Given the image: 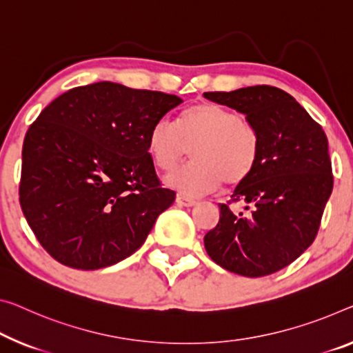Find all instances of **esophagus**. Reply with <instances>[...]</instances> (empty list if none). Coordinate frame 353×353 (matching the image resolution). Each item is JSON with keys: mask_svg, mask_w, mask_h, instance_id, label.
Masks as SVG:
<instances>
[{"mask_svg": "<svg viewBox=\"0 0 353 353\" xmlns=\"http://www.w3.org/2000/svg\"><path fill=\"white\" fill-rule=\"evenodd\" d=\"M176 203L180 205V207H194L195 203H197V200H194L191 197H186V195H176Z\"/></svg>", "mask_w": 353, "mask_h": 353, "instance_id": "esophagus-1", "label": "esophagus"}]
</instances>
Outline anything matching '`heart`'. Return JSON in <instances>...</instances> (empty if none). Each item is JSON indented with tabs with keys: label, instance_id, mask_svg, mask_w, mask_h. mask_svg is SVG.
I'll return each mask as SVG.
<instances>
[{
	"label": "heart",
	"instance_id": "obj_1",
	"mask_svg": "<svg viewBox=\"0 0 353 353\" xmlns=\"http://www.w3.org/2000/svg\"><path fill=\"white\" fill-rule=\"evenodd\" d=\"M257 128L232 108L199 102L180 113L173 124L156 121L146 137V150L156 169H175L188 150L192 161L167 176V183L186 197H197L225 181H246L260 158Z\"/></svg>",
	"mask_w": 353,
	"mask_h": 353
}]
</instances>
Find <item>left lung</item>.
Wrapping results in <instances>:
<instances>
[{
	"label": "left lung",
	"mask_w": 353,
	"mask_h": 353,
	"mask_svg": "<svg viewBox=\"0 0 353 353\" xmlns=\"http://www.w3.org/2000/svg\"><path fill=\"white\" fill-rule=\"evenodd\" d=\"M207 99L245 113L260 134L256 170L221 203L219 222L205 235V249L227 271L260 278L285 268L316 240L333 191L332 161L323 129L285 91L268 85ZM243 203L246 214H233Z\"/></svg>",
	"instance_id": "1"
}]
</instances>
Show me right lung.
Here are the masks:
<instances>
[{
  "instance_id": "1",
  "label": "right lung",
  "mask_w": 353,
  "mask_h": 353,
  "mask_svg": "<svg viewBox=\"0 0 353 353\" xmlns=\"http://www.w3.org/2000/svg\"><path fill=\"white\" fill-rule=\"evenodd\" d=\"M181 97L112 82L52 101L26 131L20 207L59 263L99 270L143 245L175 192L162 188L146 150L153 124Z\"/></svg>"
}]
</instances>
